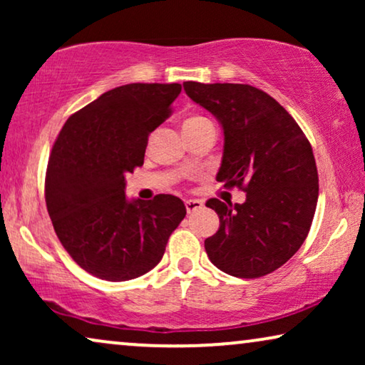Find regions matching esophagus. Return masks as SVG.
<instances>
[{"instance_id":"34e87169","label":"esophagus","mask_w":365,"mask_h":365,"mask_svg":"<svg viewBox=\"0 0 365 365\" xmlns=\"http://www.w3.org/2000/svg\"><path fill=\"white\" fill-rule=\"evenodd\" d=\"M202 207V201H199V199H187L186 201V211L191 214L194 211H197V209Z\"/></svg>"}]
</instances>
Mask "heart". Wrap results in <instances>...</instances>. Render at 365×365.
<instances>
[{"label":"heart","instance_id":"b5f03b06","mask_svg":"<svg viewBox=\"0 0 365 365\" xmlns=\"http://www.w3.org/2000/svg\"><path fill=\"white\" fill-rule=\"evenodd\" d=\"M199 119H204V118H191V119H187V121H199Z\"/></svg>","mask_w":365,"mask_h":365}]
</instances>
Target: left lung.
Returning <instances> with one entry per match:
<instances>
[{
	"label": "left lung",
	"mask_w": 365,
	"mask_h": 365,
	"mask_svg": "<svg viewBox=\"0 0 365 365\" xmlns=\"http://www.w3.org/2000/svg\"><path fill=\"white\" fill-rule=\"evenodd\" d=\"M184 91L221 124L224 151L216 179L246 192L242 204L206 202L219 229L207 257L234 277L254 279L286 264L306 241L319 197L312 148L294 118L249 84L186 81Z\"/></svg>",
	"instance_id": "left-lung-1"
}]
</instances>
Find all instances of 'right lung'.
Masks as SVG:
<instances>
[{"mask_svg": "<svg viewBox=\"0 0 365 365\" xmlns=\"http://www.w3.org/2000/svg\"><path fill=\"white\" fill-rule=\"evenodd\" d=\"M181 84L131 83L101 94L64 123L49 156L44 196L56 236L84 271L111 282L156 267L186 216L171 194L128 199L148 138L171 114Z\"/></svg>", "mask_w": 365, "mask_h": 365, "instance_id": "right-lung-1", "label": "right lung"}]
</instances>
